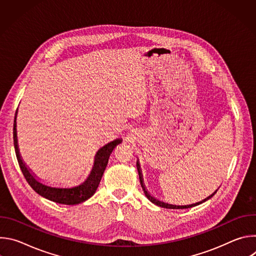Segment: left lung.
Here are the masks:
<instances>
[{
  "instance_id": "left-lung-1",
  "label": "left lung",
  "mask_w": 256,
  "mask_h": 256,
  "mask_svg": "<svg viewBox=\"0 0 256 256\" xmlns=\"http://www.w3.org/2000/svg\"><path fill=\"white\" fill-rule=\"evenodd\" d=\"M136 168H138V177H140V186H142V188L144 190V196H147V198L152 202L153 204H155L156 206H159L161 208H173V210H177V208H192V206H198L204 202H206L208 200H210V198H212L214 196V194L216 192V190L214 192H212L210 196H208V198H206L204 200L198 202H196V204H186V206H178V204H168V202H165L163 200H160L156 198H154L153 196H151V194L147 190V188H146L144 184V179H142V170H140V162L138 160L136 161Z\"/></svg>"
}]
</instances>
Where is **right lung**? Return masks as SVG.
Returning a JSON list of instances; mask_svg holds the SVG:
<instances>
[{"mask_svg": "<svg viewBox=\"0 0 256 256\" xmlns=\"http://www.w3.org/2000/svg\"><path fill=\"white\" fill-rule=\"evenodd\" d=\"M17 112L15 114V120H14V128H13V138H14V147H15V153L16 157L20 166V169L29 184V186L33 188L40 196L62 204H81L88 198H90L96 192L100 180L102 178V175L104 173V170L107 166L109 156H110L114 149L116 147L118 144L122 142L120 138H116L104 144L101 147L94 158V164L92 167V170L89 174V176L86 178V180L83 184L72 186V188H54L48 186L46 184L36 178V175L32 173L30 168L27 167V165L24 163L20 151H19V146H18V138H17Z\"/></svg>", "mask_w": 256, "mask_h": 256, "instance_id": "1", "label": "right lung"}]
</instances>
